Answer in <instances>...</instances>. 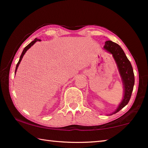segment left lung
<instances>
[{"mask_svg":"<svg viewBox=\"0 0 148 148\" xmlns=\"http://www.w3.org/2000/svg\"><path fill=\"white\" fill-rule=\"evenodd\" d=\"M104 49L110 53L112 54V56L117 65L124 87V95L122 101L115 112L110 114L112 115L118 112L129 102L133 90L134 76L131 62L127 59L123 50L118 44L110 40L106 41L105 42Z\"/></svg>","mask_w":148,"mask_h":148,"instance_id":"1","label":"left lung"}]
</instances>
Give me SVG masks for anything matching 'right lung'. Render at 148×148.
Instances as JSON below:
<instances>
[{"label":"right lung","mask_w":148,"mask_h":148,"mask_svg":"<svg viewBox=\"0 0 148 148\" xmlns=\"http://www.w3.org/2000/svg\"><path fill=\"white\" fill-rule=\"evenodd\" d=\"M37 41H40V40L38 39V38H35L33 41H32V42H31V43L27 45V46L25 47L24 49H23V52H22V53H21V56H20V58H19V61H18V62H17V65H16V71H15V73H16V72L17 69V68H18V66H19V63H20V62H21V59H22V58H23V56L25 55V53L27 50H28V49L30 48V47H31L32 46V45H34V44L35 43V42H36Z\"/></svg>","instance_id":"1"}]
</instances>
